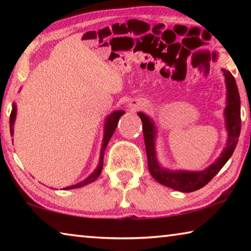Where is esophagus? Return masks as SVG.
Returning <instances> with one entry per match:
<instances>
[{"mask_svg":"<svg viewBox=\"0 0 251 251\" xmlns=\"http://www.w3.org/2000/svg\"><path fill=\"white\" fill-rule=\"evenodd\" d=\"M144 106H145V103H144V101L141 100H133L129 101V107L133 110L142 108V107H144Z\"/></svg>","mask_w":251,"mask_h":251,"instance_id":"obj_1","label":"esophagus"}]
</instances>
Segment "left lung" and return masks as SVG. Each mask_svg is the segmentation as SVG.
<instances>
[{
  "label": "left lung",
  "instance_id": "obj_1",
  "mask_svg": "<svg viewBox=\"0 0 251 251\" xmlns=\"http://www.w3.org/2000/svg\"><path fill=\"white\" fill-rule=\"evenodd\" d=\"M223 72L227 87V106L225 108V118H226V127L228 131L227 145L224 148L222 155L218 157V159L201 172H172L161 167L158 161H157L156 157V127L154 125V122L144 113H138V116L141 117L143 123V133L147 152L148 169H150L151 176L157 181L160 182L161 185L182 193L195 192V190L201 189L207 185L212 178L217 175L220 169L224 167V165L227 163V160L231 157L240 135V97L235 77L227 70H223Z\"/></svg>",
  "mask_w": 251,
  "mask_h": 251
}]
</instances>
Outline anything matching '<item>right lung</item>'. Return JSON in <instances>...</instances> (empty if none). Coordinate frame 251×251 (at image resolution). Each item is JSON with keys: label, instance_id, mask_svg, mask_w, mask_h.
I'll return each instance as SVG.
<instances>
[{"label": "right lung", "instance_id": "1", "mask_svg": "<svg viewBox=\"0 0 251 251\" xmlns=\"http://www.w3.org/2000/svg\"><path fill=\"white\" fill-rule=\"evenodd\" d=\"M125 112L124 110H115L110 115L106 118L105 121V126H104V138H103V144H101V148H100V163L97 165V167L94 172H93L90 176H88L86 179H84L83 181L78 182V184L73 185V186H69L65 187L64 189H75V188H79V187H83L87 184H91L94 180L97 179V177L100 175L101 169H103V159H104V152L106 150V146L109 142L110 137H112L114 131L116 129V126L118 124V121L122 115H124ZM15 116H16V106L13 104V109H12L11 115H10V131H11V136H13V129H14V122H15Z\"/></svg>", "mask_w": 251, "mask_h": 251}]
</instances>
